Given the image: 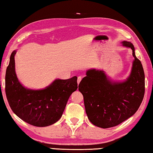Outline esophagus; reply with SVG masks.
Listing matches in <instances>:
<instances>
[{
	"label": "esophagus",
	"mask_w": 153,
	"mask_h": 153,
	"mask_svg": "<svg viewBox=\"0 0 153 153\" xmlns=\"http://www.w3.org/2000/svg\"><path fill=\"white\" fill-rule=\"evenodd\" d=\"M81 80H82V77L81 76H78V79H77V83H78V85L79 84L80 82H81Z\"/></svg>",
	"instance_id": "34e87169"
}]
</instances>
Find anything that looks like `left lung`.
Instances as JSON below:
<instances>
[{
	"label": "left lung",
	"instance_id": "8db88e82",
	"mask_svg": "<svg viewBox=\"0 0 153 153\" xmlns=\"http://www.w3.org/2000/svg\"><path fill=\"white\" fill-rule=\"evenodd\" d=\"M122 44L132 49L134 57L126 80L112 81L103 70L91 69L87 71L79 85L88 119L102 128L118 125L132 116L144 98L145 76L142 63L136 57L133 44L126 41Z\"/></svg>",
	"mask_w": 153,
	"mask_h": 153
}]
</instances>
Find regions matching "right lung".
<instances>
[{"instance_id": "1", "label": "right lung", "mask_w": 153, "mask_h": 153, "mask_svg": "<svg viewBox=\"0 0 153 153\" xmlns=\"http://www.w3.org/2000/svg\"><path fill=\"white\" fill-rule=\"evenodd\" d=\"M16 51L11 53L5 75V92L11 110L33 126L44 127L55 123L62 117L70 95L78 88L77 76L56 79L42 90L26 88L16 76Z\"/></svg>"}]
</instances>
